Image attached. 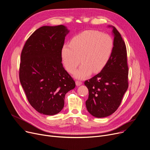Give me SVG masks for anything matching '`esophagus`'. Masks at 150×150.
I'll return each mask as SVG.
<instances>
[{"mask_svg": "<svg viewBox=\"0 0 150 150\" xmlns=\"http://www.w3.org/2000/svg\"><path fill=\"white\" fill-rule=\"evenodd\" d=\"M75 84H76V85L77 86H79L83 84V83L81 82V81H75Z\"/></svg>", "mask_w": 150, "mask_h": 150, "instance_id": "34e87169", "label": "esophagus"}]
</instances>
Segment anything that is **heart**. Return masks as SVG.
<instances>
[{
    "label": "heart",
    "mask_w": 150,
    "mask_h": 150,
    "mask_svg": "<svg viewBox=\"0 0 150 150\" xmlns=\"http://www.w3.org/2000/svg\"><path fill=\"white\" fill-rule=\"evenodd\" d=\"M114 42L112 38L97 30H87L74 36L69 44L61 50L62 63L66 70L72 74L81 62L82 64L74 75L84 79L92 72L103 70L112 55Z\"/></svg>",
    "instance_id": "heart-1"
}]
</instances>
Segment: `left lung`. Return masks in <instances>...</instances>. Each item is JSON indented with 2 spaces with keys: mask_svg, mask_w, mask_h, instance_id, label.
Listing matches in <instances>:
<instances>
[{
  "mask_svg": "<svg viewBox=\"0 0 150 150\" xmlns=\"http://www.w3.org/2000/svg\"><path fill=\"white\" fill-rule=\"evenodd\" d=\"M114 47L112 55L100 73L84 82L88 89L86 102L87 110L97 118L113 114L119 107L128 88V66L126 44L114 26Z\"/></svg>",
  "mask_w": 150,
  "mask_h": 150,
  "instance_id": "8db88e82",
  "label": "left lung"
}]
</instances>
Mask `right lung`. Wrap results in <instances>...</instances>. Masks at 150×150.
Wrapping results in <instances>:
<instances>
[{"mask_svg": "<svg viewBox=\"0 0 150 150\" xmlns=\"http://www.w3.org/2000/svg\"><path fill=\"white\" fill-rule=\"evenodd\" d=\"M69 32L63 25L42 26L28 38L21 51L20 83L29 102L40 114L60 112L65 94L75 87L62 63L61 50Z\"/></svg>", "mask_w": 150, "mask_h": 150, "instance_id": "1", "label": "right lung"}]
</instances>
